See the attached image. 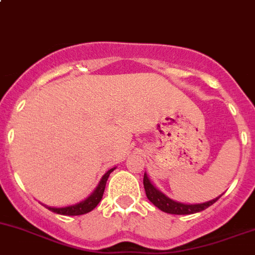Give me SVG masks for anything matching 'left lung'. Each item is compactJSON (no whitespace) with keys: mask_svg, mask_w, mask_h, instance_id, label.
Here are the masks:
<instances>
[{"mask_svg":"<svg viewBox=\"0 0 255 255\" xmlns=\"http://www.w3.org/2000/svg\"><path fill=\"white\" fill-rule=\"evenodd\" d=\"M143 185H144L145 194H147V198L154 204L157 208H159L162 212L169 214H193L198 213V212L204 211L208 207H211L212 204L216 203L219 199H212V201L206 202V203L201 204H184L180 203V202H175L173 199L168 198L165 194H163L160 190H158L154 185L152 184V182L149 180V178L147 177V174L144 173V178H143Z\"/></svg>","mask_w":255,"mask_h":255,"instance_id":"obj_1","label":"left lung"}]
</instances>
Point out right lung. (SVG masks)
Wrapping results in <instances>:
<instances>
[{
	"label": "right lung",
	"instance_id": "obj_1",
	"mask_svg": "<svg viewBox=\"0 0 255 255\" xmlns=\"http://www.w3.org/2000/svg\"><path fill=\"white\" fill-rule=\"evenodd\" d=\"M116 168H112V169L108 170L105 175L102 177V179L100 180L98 183L97 188L93 190V193L91 194L88 198H86L85 201L80 202L77 204H73V206H68V207H62V208H54V207H46L47 209H49L51 212L57 214H61V216H81V214H86L88 212L93 211V209L97 207V204L100 203L101 199H102L103 193H105V188H106V183H107L108 177H110L111 173L115 170Z\"/></svg>",
	"mask_w": 255,
	"mask_h": 255
}]
</instances>
